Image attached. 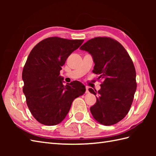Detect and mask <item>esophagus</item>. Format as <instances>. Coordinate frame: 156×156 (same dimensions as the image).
Wrapping results in <instances>:
<instances>
[{
	"instance_id": "34e87169",
	"label": "esophagus",
	"mask_w": 156,
	"mask_h": 156,
	"mask_svg": "<svg viewBox=\"0 0 156 156\" xmlns=\"http://www.w3.org/2000/svg\"><path fill=\"white\" fill-rule=\"evenodd\" d=\"M89 90H88V87H86V93H88Z\"/></svg>"
}]
</instances>
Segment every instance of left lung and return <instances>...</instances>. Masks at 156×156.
<instances>
[{"label":"left lung","mask_w":156,"mask_h":156,"mask_svg":"<svg viewBox=\"0 0 156 156\" xmlns=\"http://www.w3.org/2000/svg\"><path fill=\"white\" fill-rule=\"evenodd\" d=\"M90 54L94 62L92 72L103 82L90 112L99 123L112 125L121 121L130 110L136 91V72L133 61L120 43L107 37L88 40L80 48Z\"/></svg>","instance_id":"obj_1"}]
</instances>
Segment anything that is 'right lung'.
<instances>
[{
  "instance_id": "right-lung-1",
  "label": "right lung",
  "mask_w": 156,
  "mask_h": 156,
  "mask_svg": "<svg viewBox=\"0 0 156 156\" xmlns=\"http://www.w3.org/2000/svg\"><path fill=\"white\" fill-rule=\"evenodd\" d=\"M83 39L46 38L32 49L23 69V93L34 117L45 125L61 122L73 101L86 91L84 84L73 81L64 86L59 76L68 56L83 43Z\"/></svg>"
}]
</instances>
